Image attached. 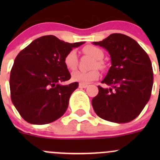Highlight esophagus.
I'll use <instances>...</instances> for the list:
<instances>
[{
    "label": "esophagus",
    "mask_w": 160,
    "mask_h": 160,
    "mask_svg": "<svg viewBox=\"0 0 160 160\" xmlns=\"http://www.w3.org/2000/svg\"><path fill=\"white\" fill-rule=\"evenodd\" d=\"M79 87H80V88H87L88 87V85L87 84H83V83H80V85H79Z\"/></svg>",
    "instance_id": "34e87169"
}]
</instances>
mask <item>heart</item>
I'll return each instance as SVG.
<instances>
[{
    "label": "heart",
    "mask_w": 160,
    "mask_h": 160,
    "mask_svg": "<svg viewBox=\"0 0 160 160\" xmlns=\"http://www.w3.org/2000/svg\"><path fill=\"white\" fill-rule=\"evenodd\" d=\"M83 52L87 53L88 55H90V56L95 59L97 62L93 65V68L98 67V68H102L103 62H101V59L104 57V52L100 48L97 46H86L83 48ZM64 65L66 66L68 70H73L77 68V52L75 50H71L69 52L63 59ZM99 77V72L97 70H93L88 72H83V71L77 70L74 71L72 73V80L74 82H78L80 83H89L93 80H97Z\"/></svg>",
    "instance_id": "1"
}]
</instances>
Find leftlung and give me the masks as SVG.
<instances>
[{"mask_svg": "<svg viewBox=\"0 0 160 160\" xmlns=\"http://www.w3.org/2000/svg\"><path fill=\"white\" fill-rule=\"evenodd\" d=\"M93 45L104 48L111 57V67L98 86V94L92 99L95 113L101 118L127 123L139 115L149 101L153 72L147 53L129 36L111 34Z\"/></svg>", "mask_w": 160, "mask_h": 160, "instance_id": "obj_1", "label": "left lung"}]
</instances>
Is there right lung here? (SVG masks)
<instances>
[{"mask_svg": "<svg viewBox=\"0 0 160 160\" xmlns=\"http://www.w3.org/2000/svg\"><path fill=\"white\" fill-rule=\"evenodd\" d=\"M84 42H65L54 35L36 38L20 52L11 70L13 104L27 122L45 125L62 117L77 82L62 85L71 78L64 65L66 55Z\"/></svg>", "mask_w": 160, "mask_h": 160, "instance_id": "add662e5", "label": "right lung"}]
</instances>
